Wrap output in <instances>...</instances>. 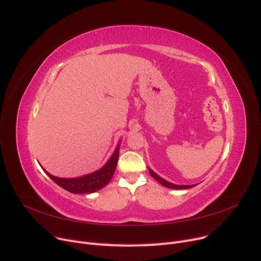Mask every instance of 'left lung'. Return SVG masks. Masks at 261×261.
Listing matches in <instances>:
<instances>
[{
    "label": "left lung",
    "mask_w": 261,
    "mask_h": 261,
    "mask_svg": "<svg viewBox=\"0 0 261 261\" xmlns=\"http://www.w3.org/2000/svg\"><path fill=\"white\" fill-rule=\"evenodd\" d=\"M149 169V173H150V175L158 181L159 184H161L162 186H164V187H166V188H169V189H174V190H184V189H190V188H193V187H195L196 185H190V186H178V185H174V184H171V182H168V181H166L165 179H163V178H161L160 176L159 175H156L154 172H152L150 168H148Z\"/></svg>",
    "instance_id": "1"
}]
</instances>
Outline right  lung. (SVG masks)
Segmentation results:
<instances>
[{
    "label": "right lung",
    "mask_w": 261,
    "mask_h": 261,
    "mask_svg": "<svg viewBox=\"0 0 261 261\" xmlns=\"http://www.w3.org/2000/svg\"><path fill=\"white\" fill-rule=\"evenodd\" d=\"M118 155H119V144L117 145L114 153L112 154L110 160L106 163V165L102 168H100L99 171L94 172L92 174H88L77 178L55 177L49 174L47 171H44L43 168L42 169L54 181V182L56 185H59L61 188L69 191L74 194H87V193H93V192L102 189L110 182L111 178L115 173L117 161H118Z\"/></svg>",
    "instance_id": "1"
}]
</instances>
